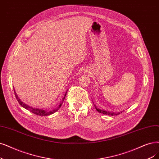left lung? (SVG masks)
<instances>
[{
  "mask_svg": "<svg viewBox=\"0 0 159 159\" xmlns=\"http://www.w3.org/2000/svg\"><path fill=\"white\" fill-rule=\"evenodd\" d=\"M93 105H94V107H95V108H96V111H98V112L100 113H103V114L106 115H111V116L118 115L122 113L123 112V111H120V112H117V113L111 112V111H105V110H103V109H99V108H98V107L96 106L95 104H93Z\"/></svg>",
  "mask_w": 159,
  "mask_h": 159,
  "instance_id": "obj_1",
  "label": "left lung"
}]
</instances>
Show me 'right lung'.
<instances>
[{
	"mask_svg": "<svg viewBox=\"0 0 159 159\" xmlns=\"http://www.w3.org/2000/svg\"><path fill=\"white\" fill-rule=\"evenodd\" d=\"M14 93H15L16 98L17 102H19V103H20V105H21V106L22 107H23V108H25V109L29 111H30V112H31V113H34V114H35V115H39V116H48V115H52V114H53V113H54L55 112H56V111H58V109H60V107L61 106L62 103H63V100H64V99H65V98H66V94H67V92H66V94H65V96H64V97H63V98L62 99V101L61 102L60 104L59 105V106H58L56 109H54L53 111H48L44 110V109H42L35 108V107H33L29 106V105H28L27 104L25 103L24 102H22V101L21 100L20 98L18 97V96L17 95V93H16V92L14 89Z\"/></svg>",
	"mask_w": 159,
	"mask_h": 159,
	"instance_id": "add662e5",
	"label": "right lung"
}]
</instances>
